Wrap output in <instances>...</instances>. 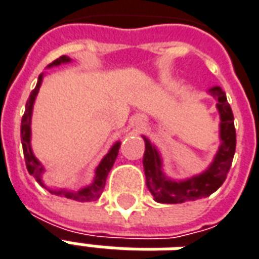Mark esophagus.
Returning <instances> with one entry per match:
<instances>
[{
    "mask_svg": "<svg viewBox=\"0 0 259 259\" xmlns=\"http://www.w3.org/2000/svg\"><path fill=\"white\" fill-rule=\"evenodd\" d=\"M136 124H137V126H143V124H144V119L139 116V118L136 119Z\"/></svg>",
    "mask_w": 259,
    "mask_h": 259,
    "instance_id": "34e87169",
    "label": "esophagus"
}]
</instances>
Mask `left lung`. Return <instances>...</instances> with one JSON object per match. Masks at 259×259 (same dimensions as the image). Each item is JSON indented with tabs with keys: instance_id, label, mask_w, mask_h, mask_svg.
Segmentation results:
<instances>
[{
	"instance_id": "obj_1",
	"label": "left lung",
	"mask_w": 259,
	"mask_h": 259,
	"mask_svg": "<svg viewBox=\"0 0 259 259\" xmlns=\"http://www.w3.org/2000/svg\"><path fill=\"white\" fill-rule=\"evenodd\" d=\"M208 93L217 100L219 112V148L209 166L198 175L182 180L170 179L163 172L161 152L151 141L143 136L146 141V151L143 158V166L146 174V185L154 197L161 204H179L185 201H194L211 195L223 185L226 179L234 151H236V129L232 108L229 105L226 93L213 85Z\"/></svg>"
}]
</instances>
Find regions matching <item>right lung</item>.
<instances>
[{
  "mask_svg": "<svg viewBox=\"0 0 259 259\" xmlns=\"http://www.w3.org/2000/svg\"><path fill=\"white\" fill-rule=\"evenodd\" d=\"M72 62V59L62 55L58 59H55L53 64H50L47 68H53V66H59L62 64H69ZM42 77L44 73L38 76L37 80V84L34 87V90L30 93V97L26 102V109L23 113V118H22V124H20V137H22V147H23V155H25L26 161V168L29 170V174L36 179L38 185L47 189L51 194L59 195V197H65V198H70V200L80 201V202H87V201H94L97 198H100L104 187H105V182H107V176L109 174V170L112 169L115 159L118 157L119 147H120V141H116L109 151L107 152V155L102 158L101 162L97 165L96 170H94V179L91 182L90 185L81 187L80 190H68V189H48L47 186L44 185V180H42V174H44V166L41 162L38 161L34 155V152L31 150V115H33V107H34V101H36V97L38 94V90L41 87Z\"/></svg>",
  "mask_w": 259,
  "mask_h": 259,
  "instance_id": "add662e5",
  "label": "right lung"
}]
</instances>
